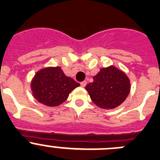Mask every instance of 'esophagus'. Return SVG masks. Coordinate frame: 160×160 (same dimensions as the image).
Returning a JSON list of instances; mask_svg holds the SVG:
<instances>
[{
	"label": "esophagus",
	"mask_w": 160,
	"mask_h": 160,
	"mask_svg": "<svg viewBox=\"0 0 160 160\" xmlns=\"http://www.w3.org/2000/svg\"><path fill=\"white\" fill-rule=\"evenodd\" d=\"M86 84H87V81H83V82H81V83H80V85H81V87H85V86H86Z\"/></svg>",
	"instance_id": "obj_1"
}]
</instances>
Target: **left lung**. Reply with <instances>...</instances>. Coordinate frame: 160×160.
Here are the masks:
<instances>
[{"mask_svg":"<svg viewBox=\"0 0 160 160\" xmlns=\"http://www.w3.org/2000/svg\"><path fill=\"white\" fill-rule=\"evenodd\" d=\"M93 80L85 89L94 103L102 109L109 110L120 106L130 92L129 79L114 66L101 68Z\"/></svg>","mask_w":160,"mask_h":160,"instance_id":"1","label":"left lung"}]
</instances>
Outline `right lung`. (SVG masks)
I'll use <instances>...</instances> for the list:
<instances>
[{
	"mask_svg": "<svg viewBox=\"0 0 160 160\" xmlns=\"http://www.w3.org/2000/svg\"><path fill=\"white\" fill-rule=\"evenodd\" d=\"M80 83L66 77L61 67H48L36 72L31 83L32 94L37 101L48 107L59 106Z\"/></svg>",
	"mask_w": 160,
	"mask_h": 160,
	"instance_id": "1",
	"label": "right lung"
}]
</instances>
